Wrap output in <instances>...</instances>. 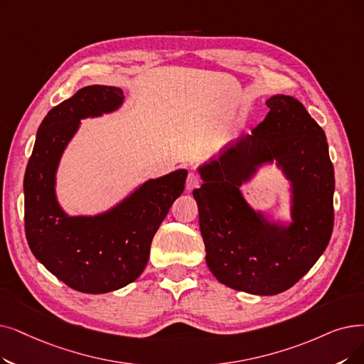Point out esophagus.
<instances>
[{
	"instance_id": "34e87169",
	"label": "esophagus",
	"mask_w": 364,
	"mask_h": 364,
	"mask_svg": "<svg viewBox=\"0 0 364 364\" xmlns=\"http://www.w3.org/2000/svg\"><path fill=\"white\" fill-rule=\"evenodd\" d=\"M200 184V180H199V177H198V173H195V172H188V176H187V181H186V188L188 192L191 191H193L195 187H198Z\"/></svg>"
}]
</instances>
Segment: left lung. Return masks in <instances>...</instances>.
<instances>
[{
  "label": "left lung",
  "instance_id": "obj_1",
  "mask_svg": "<svg viewBox=\"0 0 364 364\" xmlns=\"http://www.w3.org/2000/svg\"><path fill=\"white\" fill-rule=\"evenodd\" d=\"M269 113L250 135L199 169L193 191L207 264L225 286L259 296L289 290L324 252L333 232L335 171L321 126L287 95L266 101ZM277 160L292 181L294 223L267 224L240 195L255 166Z\"/></svg>",
  "mask_w": 364,
  "mask_h": 364
}]
</instances>
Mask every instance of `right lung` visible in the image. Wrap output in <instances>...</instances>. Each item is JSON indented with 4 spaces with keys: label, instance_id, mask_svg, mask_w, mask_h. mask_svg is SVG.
Returning a JSON list of instances; mask_svg holds the SVG:
<instances>
[{
    "label": "right lung",
    "instance_id": "1",
    "mask_svg": "<svg viewBox=\"0 0 364 364\" xmlns=\"http://www.w3.org/2000/svg\"><path fill=\"white\" fill-rule=\"evenodd\" d=\"M123 92L86 86L41 122L25 171V233L38 262L68 287L108 293L135 281L147 264L153 236L184 191L186 169L149 180L105 214L68 217L55 195V173L80 119L116 109Z\"/></svg>",
    "mask_w": 364,
    "mask_h": 364
}]
</instances>
